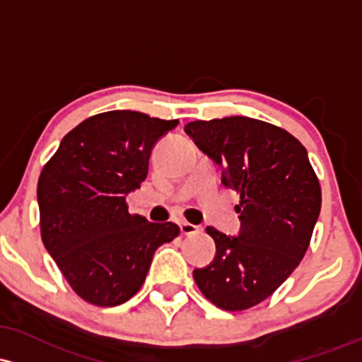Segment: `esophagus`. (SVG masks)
Listing matches in <instances>:
<instances>
[{
    "instance_id": "34e87169",
    "label": "esophagus",
    "mask_w": 362,
    "mask_h": 362,
    "mask_svg": "<svg viewBox=\"0 0 362 362\" xmlns=\"http://www.w3.org/2000/svg\"><path fill=\"white\" fill-rule=\"evenodd\" d=\"M180 232L182 235H197V233H201V226L189 223V221H182Z\"/></svg>"
}]
</instances>
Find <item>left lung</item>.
<instances>
[{
  "mask_svg": "<svg viewBox=\"0 0 362 362\" xmlns=\"http://www.w3.org/2000/svg\"><path fill=\"white\" fill-rule=\"evenodd\" d=\"M185 134L240 196L239 233L206 228L216 254L194 269V280L214 305L244 311L268 299L299 266L320 216V182L304 146L272 123L214 118L187 123Z\"/></svg>",
  "mask_w": 362,
  "mask_h": 362,
  "instance_id": "1",
  "label": "left lung"
}]
</instances>
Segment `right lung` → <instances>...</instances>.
<instances>
[{"mask_svg":"<svg viewBox=\"0 0 362 362\" xmlns=\"http://www.w3.org/2000/svg\"><path fill=\"white\" fill-rule=\"evenodd\" d=\"M177 125L130 110L94 115L62 139L42 168V242L87 303H127L144 284L156 249L180 233L172 221L130 214L125 202L148 177L154 144Z\"/></svg>","mask_w":362,"mask_h":362,"instance_id":"right-lung-1","label":"right lung"}]
</instances>
